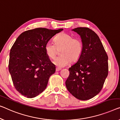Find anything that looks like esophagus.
I'll list each match as a JSON object with an SVG mask.
<instances>
[{"label": "esophagus", "instance_id": "34e87169", "mask_svg": "<svg viewBox=\"0 0 120 120\" xmlns=\"http://www.w3.org/2000/svg\"><path fill=\"white\" fill-rule=\"evenodd\" d=\"M61 70V68H59V67H56V71H60Z\"/></svg>", "mask_w": 120, "mask_h": 120}]
</instances>
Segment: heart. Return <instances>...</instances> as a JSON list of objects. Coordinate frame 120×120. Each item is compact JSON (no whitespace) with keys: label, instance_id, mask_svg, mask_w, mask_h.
<instances>
[{"label":"heart","instance_id":"1","mask_svg":"<svg viewBox=\"0 0 120 120\" xmlns=\"http://www.w3.org/2000/svg\"><path fill=\"white\" fill-rule=\"evenodd\" d=\"M54 44L47 42L45 46V51L48 57L54 59L58 50L60 56L54 60L53 63L59 67H65L71 62L79 59L83 52V44L81 39L73 38L68 34L61 33L55 37Z\"/></svg>","mask_w":120,"mask_h":120}]
</instances>
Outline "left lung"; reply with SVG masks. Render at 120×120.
<instances>
[{
	"instance_id": "1",
	"label": "left lung",
	"mask_w": 120,
	"mask_h": 120,
	"mask_svg": "<svg viewBox=\"0 0 120 120\" xmlns=\"http://www.w3.org/2000/svg\"><path fill=\"white\" fill-rule=\"evenodd\" d=\"M80 35L83 52L78 62L69 68L66 86L80 100L90 99L101 90L108 74V55L98 35L87 27L73 30Z\"/></svg>"
}]
</instances>
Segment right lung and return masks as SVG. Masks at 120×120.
Returning a JSON list of instances; mask_svg holds the SVG:
<instances>
[{"instance_id":"add662e5","label":"right lung","mask_w":120,"mask_h":120,"mask_svg":"<svg viewBox=\"0 0 120 120\" xmlns=\"http://www.w3.org/2000/svg\"><path fill=\"white\" fill-rule=\"evenodd\" d=\"M62 30L37 28L22 32L16 39L10 51L8 70L14 87L22 95L34 98L46 89L55 67L45 46Z\"/></svg>"}]
</instances>
